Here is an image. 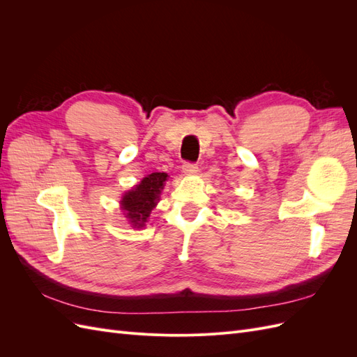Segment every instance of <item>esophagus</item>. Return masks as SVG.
<instances>
[{"label": "esophagus", "mask_w": 357, "mask_h": 357, "mask_svg": "<svg viewBox=\"0 0 357 357\" xmlns=\"http://www.w3.org/2000/svg\"><path fill=\"white\" fill-rule=\"evenodd\" d=\"M181 171L185 172V174H195L198 171V165L195 162H185V164L181 165Z\"/></svg>", "instance_id": "obj_1"}]
</instances>
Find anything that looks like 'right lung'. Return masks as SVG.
Wrapping results in <instances>:
<instances>
[{"label": "right lung", "instance_id": "obj_1", "mask_svg": "<svg viewBox=\"0 0 357 357\" xmlns=\"http://www.w3.org/2000/svg\"><path fill=\"white\" fill-rule=\"evenodd\" d=\"M167 172H152L142 180L132 190L125 193L122 199V208L126 213V218L137 228H142L147 222L150 211L159 199L160 189H164L167 180Z\"/></svg>", "mask_w": 357, "mask_h": 357}]
</instances>
